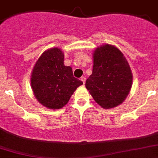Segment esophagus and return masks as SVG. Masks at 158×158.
Returning a JSON list of instances; mask_svg holds the SVG:
<instances>
[{
	"label": "esophagus",
	"mask_w": 158,
	"mask_h": 158,
	"mask_svg": "<svg viewBox=\"0 0 158 158\" xmlns=\"http://www.w3.org/2000/svg\"><path fill=\"white\" fill-rule=\"evenodd\" d=\"M85 80H86V78L85 77H81V81L83 82V85H85Z\"/></svg>",
	"instance_id": "1"
}]
</instances>
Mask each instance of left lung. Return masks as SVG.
Here are the masks:
<instances>
[{
  "label": "left lung",
  "mask_w": 158,
  "mask_h": 158,
  "mask_svg": "<svg viewBox=\"0 0 158 158\" xmlns=\"http://www.w3.org/2000/svg\"><path fill=\"white\" fill-rule=\"evenodd\" d=\"M93 73L85 87L103 109L117 107L126 99L133 84V74L125 56L110 44L97 47L93 52Z\"/></svg>",
  "instance_id": "obj_1"
}]
</instances>
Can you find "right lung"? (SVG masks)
Listing matches in <instances>:
<instances>
[{
	"mask_svg": "<svg viewBox=\"0 0 158 158\" xmlns=\"http://www.w3.org/2000/svg\"><path fill=\"white\" fill-rule=\"evenodd\" d=\"M31 87L36 99L44 107L58 110L64 107L81 81L73 75L70 66L64 64V52L57 47L40 55L31 74Z\"/></svg>",
	"mask_w": 158,
	"mask_h": 158,
	"instance_id": "right-lung-1",
	"label": "right lung"
}]
</instances>
